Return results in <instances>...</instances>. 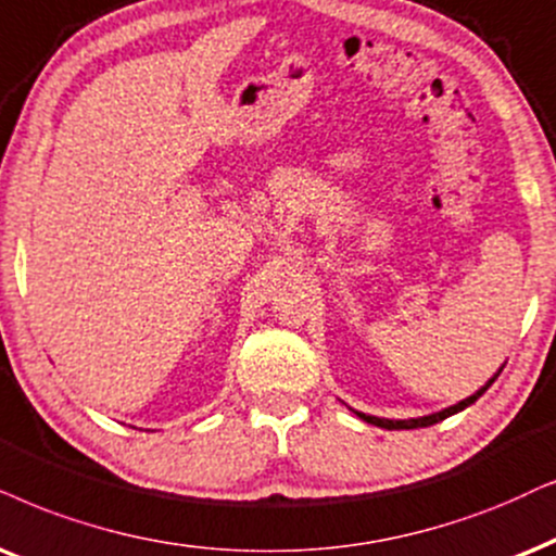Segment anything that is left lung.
I'll list each match as a JSON object with an SVG mask.
<instances>
[{"label": "left lung", "mask_w": 556, "mask_h": 556, "mask_svg": "<svg viewBox=\"0 0 556 556\" xmlns=\"http://www.w3.org/2000/svg\"><path fill=\"white\" fill-rule=\"evenodd\" d=\"M501 369H503V367H501ZM501 369H497V375H501ZM497 375H495L493 379H488V384H484V388L477 390L475 395H469V397L462 400V403H456V405H452V407H444V410H439V413H431V416H424V418L392 420V418H377V416H367V413H359V410H354V413H356V416H359L362 420H367V424H371V426H379V428H388V431H403V428H426V426H433V424H439V420H444V418H448V416H454V413L465 410V407L472 405L475 400L480 397V395H484V390H488L490 384L495 382Z\"/></svg>", "instance_id": "left-lung-1"}]
</instances>
